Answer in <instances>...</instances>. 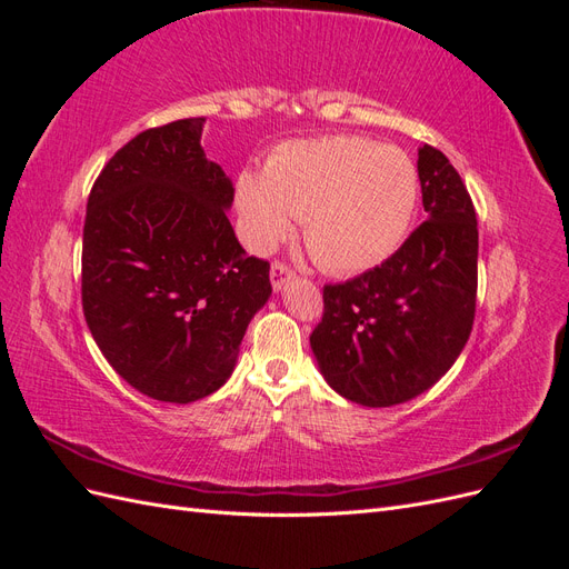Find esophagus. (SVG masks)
I'll use <instances>...</instances> for the list:
<instances>
[{"mask_svg": "<svg viewBox=\"0 0 569 569\" xmlns=\"http://www.w3.org/2000/svg\"><path fill=\"white\" fill-rule=\"evenodd\" d=\"M291 278H295V272H291L284 263L274 261V263L270 266V282H272V289H274V291H282V289L289 284Z\"/></svg>", "mask_w": 569, "mask_h": 569, "instance_id": "esophagus-1", "label": "esophagus"}]
</instances>
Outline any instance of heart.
<instances>
[{
  "label": "heart",
  "instance_id": "b5f03b06",
  "mask_svg": "<svg viewBox=\"0 0 569 569\" xmlns=\"http://www.w3.org/2000/svg\"><path fill=\"white\" fill-rule=\"evenodd\" d=\"M420 199L418 166L403 149L332 134L289 142L266 173L242 170L234 201L253 251H270L303 220V239L330 272L356 274L403 244Z\"/></svg>",
  "mask_w": 569,
  "mask_h": 569
}]
</instances>
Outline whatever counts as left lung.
I'll return each mask as SVG.
<instances>
[{"label":"left lung","mask_w":569,"mask_h":569,"mask_svg":"<svg viewBox=\"0 0 569 569\" xmlns=\"http://www.w3.org/2000/svg\"><path fill=\"white\" fill-rule=\"evenodd\" d=\"M427 220L382 266L322 289L311 335L320 375L343 399L389 408L451 370L468 343L477 299V216L458 170L420 147Z\"/></svg>","instance_id":"1"}]
</instances>
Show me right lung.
<instances>
[{
  "instance_id": "right-lung-1",
  "label": "right lung",
  "mask_w": 569,
  "mask_h": 569,
  "mask_svg": "<svg viewBox=\"0 0 569 569\" xmlns=\"http://www.w3.org/2000/svg\"><path fill=\"white\" fill-rule=\"evenodd\" d=\"M206 118L144 130L97 178L82 230V311L109 366L153 401L230 380L270 266L228 220L232 180L206 159Z\"/></svg>"
}]
</instances>
